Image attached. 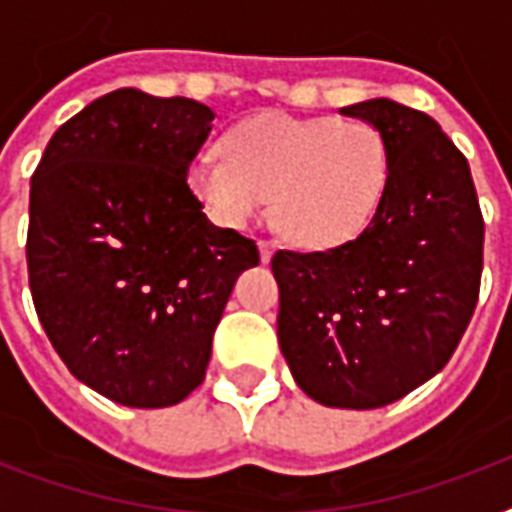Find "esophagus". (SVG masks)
I'll list each match as a JSON object with an SVG mask.
<instances>
[{
  "mask_svg": "<svg viewBox=\"0 0 512 512\" xmlns=\"http://www.w3.org/2000/svg\"><path fill=\"white\" fill-rule=\"evenodd\" d=\"M257 247H260V260H263V263H268L276 244H273V241H268V239H260V241H257Z\"/></svg>",
  "mask_w": 512,
  "mask_h": 512,
  "instance_id": "1",
  "label": "esophagus"
}]
</instances>
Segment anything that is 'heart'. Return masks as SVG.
Returning <instances> with one entry per match:
<instances>
[{
  "mask_svg": "<svg viewBox=\"0 0 512 512\" xmlns=\"http://www.w3.org/2000/svg\"><path fill=\"white\" fill-rule=\"evenodd\" d=\"M223 151L191 164L188 183L217 223L239 228L268 204L292 244L335 247L364 231L388 180V148L361 119L265 111L225 132Z\"/></svg>",
  "mask_w": 512,
  "mask_h": 512,
  "instance_id": "heart-1",
  "label": "heart"
}]
</instances>
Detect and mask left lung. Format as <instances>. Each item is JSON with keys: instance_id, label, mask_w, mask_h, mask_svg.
I'll use <instances>...</instances> for the list:
<instances>
[{"instance_id": "1", "label": "left lung", "mask_w": 512, "mask_h": 512, "mask_svg": "<svg viewBox=\"0 0 512 512\" xmlns=\"http://www.w3.org/2000/svg\"><path fill=\"white\" fill-rule=\"evenodd\" d=\"M377 127L388 180L353 239L279 249V345L319 404L377 409L449 364L484 271V215L468 159L436 119L388 98L340 108Z\"/></svg>"}]
</instances>
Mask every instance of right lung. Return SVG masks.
Returning <instances> with one entry per match:
<instances>
[{
    "instance_id": "obj_1",
    "label": "right lung",
    "mask_w": 512,
    "mask_h": 512,
    "mask_svg": "<svg viewBox=\"0 0 512 512\" xmlns=\"http://www.w3.org/2000/svg\"><path fill=\"white\" fill-rule=\"evenodd\" d=\"M215 114L114 90L44 148L28 201V287L76 380L159 409L199 388L223 308L257 244L201 212L188 170Z\"/></svg>"
}]
</instances>
